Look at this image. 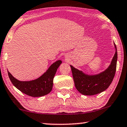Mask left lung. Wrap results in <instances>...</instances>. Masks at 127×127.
Segmentation results:
<instances>
[{
  "label": "left lung",
  "mask_w": 127,
  "mask_h": 127,
  "mask_svg": "<svg viewBox=\"0 0 127 127\" xmlns=\"http://www.w3.org/2000/svg\"><path fill=\"white\" fill-rule=\"evenodd\" d=\"M114 45L116 51L111 64L107 69L99 74L87 75L70 65L75 87L80 93L84 95H94L103 92L110 86L116 72L118 60V52L115 43Z\"/></svg>",
  "instance_id": "8db88e82"
}]
</instances>
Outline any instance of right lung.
<instances>
[{
	"label": "right lung",
	"instance_id": "obj_1",
	"mask_svg": "<svg viewBox=\"0 0 127 127\" xmlns=\"http://www.w3.org/2000/svg\"><path fill=\"white\" fill-rule=\"evenodd\" d=\"M62 63L61 60L55 62L43 75L33 80L23 82L15 79L8 71V75L13 85L23 93L32 97H40L52 91L54 77Z\"/></svg>",
	"mask_w": 127,
	"mask_h": 127
}]
</instances>
